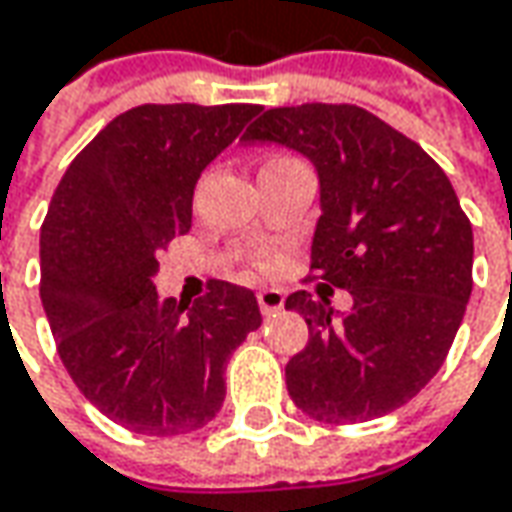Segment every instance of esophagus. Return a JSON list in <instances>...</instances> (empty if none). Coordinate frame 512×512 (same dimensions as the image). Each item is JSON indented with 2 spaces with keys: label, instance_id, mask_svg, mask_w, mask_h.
Instances as JSON below:
<instances>
[{
  "label": "esophagus",
  "instance_id": "1",
  "mask_svg": "<svg viewBox=\"0 0 512 512\" xmlns=\"http://www.w3.org/2000/svg\"><path fill=\"white\" fill-rule=\"evenodd\" d=\"M283 303H286L283 291H277V289L257 291V306H260V311H263L266 317H274L277 311L283 309Z\"/></svg>",
  "mask_w": 512,
  "mask_h": 512
}]
</instances>
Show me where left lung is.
Returning <instances> with one entry per match:
<instances>
[{
  "label": "left lung",
  "mask_w": 512,
  "mask_h": 512,
  "mask_svg": "<svg viewBox=\"0 0 512 512\" xmlns=\"http://www.w3.org/2000/svg\"><path fill=\"white\" fill-rule=\"evenodd\" d=\"M309 158L320 181L311 269L351 311L286 297L309 345L286 365L294 405L317 422H368L442 368L473 289V229L448 175L416 141L354 104L274 107L243 135Z\"/></svg>",
  "instance_id": "obj_1"
}]
</instances>
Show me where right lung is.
Returning <instances> with one entry per match:
<instances>
[{"instance_id": "add662e5", "label": "right lung", "mask_w": 512, "mask_h": 512, "mask_svg": "<svg viewBox=\"0 0 512 512\" xmlns=\"http://www.w3.org/2000/svg\"><path fill=\"white\" fill-rule=\"evenodd\" d=\"M255 104H141L76 155L42 223V306L67 374L104 416L144 436L212 422L232 351L263 323L255 291L212 280L189 303L155 291L158 255L192 226L201 172Z\"/></svg>"}]
</instances>
